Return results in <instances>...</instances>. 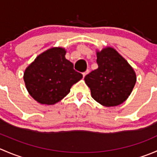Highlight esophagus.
<instances>
[{
  "instance_id": "1",
  "label": "esophagus",
  "mask_w": 157,
  "mask_h": 157,
  "mask_svg": "<svg viewBox=\"0 0 157 157\" xmlns=\"http://www.w3.org/2000/svg\"><path fill=\"white\" fill-rule=\"evenodd\" d=\"M89 72H90V70H86V71H84V72L83 73V77H85V76H86V74H87Z\"/></svg>"
}]
</instances>
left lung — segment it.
<instances>
[{"label":"left lung","instance_id":"left-lung-1","mask_svg":"<svg viewBox=\"0 0 157 157\" xmlns=\"http://www.w3.org/2000/svg\"><path fill=\"white\" fill-rule=\"evenodd\" d=\"M98 68L84 77L92 97L105 106H116L128 99L136 74L124 58L112 48L97 52Z\"/></svg>","mask_w":157,"mask_h":157}]
</instances>
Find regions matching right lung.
I'll return each mask as SVG.
<instances>
[{
  "label": "right lung",
  "mask_w": 157,
  "mask_h": 157,
  "mask_svg": "<svg viewBox=\"0 0 157 157\" xmlns=\"http://www.w3.org/2000/svg\"><path fill=\"white\" fill-rule=\"evenodd\" d=\"M64 48H52L39 55L26 69L25 84L30 96L41 104L53 105L70 93L83 77L64 57Z\"/></svg>",
  "instance_id": "add662e5"
}]
</instances>
